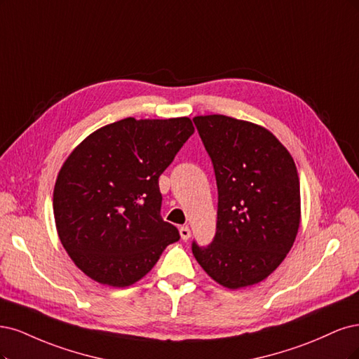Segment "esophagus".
Returning a JSON list of instances; mask_svg holds the SVG:
<instances>
[{"mask_svg":"<svg viewBox=\"0 0 359 359\" xmlns=\"http://www.w3.org/2000/svg\"><path fill=\"white\" fill-rule=\"evenodd\" d=\"M180 237H182V240H189V237H191V229H189V226H180Z\"/></svg>","mask_w":359,"mask_h":359,"instance_id":"esophagus-1","label":"esophagus"}]
</instances>
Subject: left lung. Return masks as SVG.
<instances>
[{
  "label": "left lung",
  "mask_w": 359,
  "mask_h": 359,
  "mask_svg": "<svg viewBox=\"0 0 359 359\" xmlns=\"http://www.w3.org/2000/svg\"><path fill=\"white\" fill-rule=\"evenodd\" d=\"M212 158L217 222L195 259L215 282L240 289L262 282L291 250L302 219L299 179L287 149L267 128L224 114L195 116Z\"/></svg>",
  "instance_id": "1"
}]
</instances>
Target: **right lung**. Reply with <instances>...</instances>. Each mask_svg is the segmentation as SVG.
I'll list each match as a JSON object with an SVG mask.
<instances>
[{
  "label": "right lung",
  "instance_id": "add662e5",
  "mask_svg": "<svg viewBox=\"0 0 359 359\" xmlns=\"http://www.w3.org/2000/svg\"><path fill=\"white\" fill-rule=\"evenodd\" d=\"M194 131L189 118H126L89 134L65 159L53 189L56 231L92 280L130 286L180 238L161 217L158 179Z\"/></svg>",
  "mask_w": 359,
  "mask_h": 359
}]
</instances>
